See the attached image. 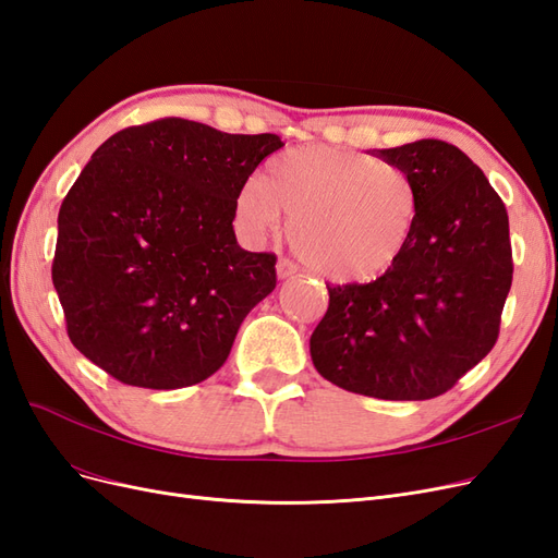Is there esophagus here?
Returning a JSON list of instances; mask_svg holds the SVG:
<instances>
[{
    "instance_id": "34e87169",
    "label": "esophagus",
    "mask_w": 558,
    "mask_h": 558,
    "mask_svg": "<svg viewBox=\"0 0 558 558\" xmlns=\"http://www.w3.org/2000/svg\"><path fill=\"white\" fill-rule=\"evenodd\" d=\"M295 272H298V265H295V263L286 260V258H279V263H277V277H279V279H289V277H293Z\"/></svg>"
}]
</instances>
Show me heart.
<instances>
[{
  "instance_id": "b5f03b06",
  "label": "heart",
  "mask_w": 558,
  "mask_h": 558,
  "mask_svg": "<svg viewBox=\"0 0 558 558\" xmlns=\"http://www.w3.org/2000/svg\"><path fill=\"white\" fill-rule=\"evenodd\" d=\"M421 197L396 165L332 146L289 148L232 199L234 226L258 242L291 214L289 234L318 275L367 283L386 275L412 244Z\"/></svg>"
}]
</instances>
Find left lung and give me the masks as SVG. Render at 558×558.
I'll return each mask as SVG.
<instances>
[{
  "mask_svg": "<svg viewBox=\"0 0 558 558\" xmlns=\"http://www.w3.org/2000/svg\"><path fill=\"white\" fill-rule=\"evenodd\" d=\"M421 197L412 244L369 283L328 286L312 332L320 377L381 400L442 396L494 349L512 286L502 199L461 148L421 140L379 148Z\"/></svg>",
  "mask_w": 558,
  "mask_h": 558,
  "instance_id": "1",
  "label": "left lung"
}]
</instances>
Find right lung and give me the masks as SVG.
<instances>
[{"label": "right lung", "mask_w": 558, "mask_h": 558, "mask_svg": "<svg viewBox=\"0 0 558 558\" xmlns=\"http://www.w3.org/2000/svg\"><path fill=\"white\" fill-rule=\"evenodd\" d=\"M277 134L162 118L116 132L58 214L53 286L72 344L118 381L172 391L221 367L277 258L232 230V199Z\"/></svg>", "instance_id": "obj_1"}]
</instances>
